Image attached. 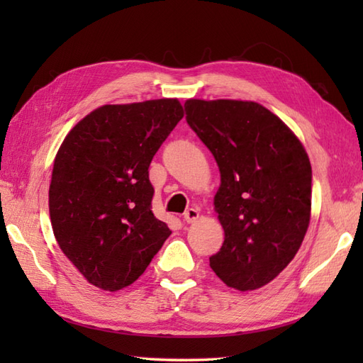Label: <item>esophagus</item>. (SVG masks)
Listing matches in <instances>:
<instances>
[{
    "instance_id": "1",
    "label": "esophagus",
    "mask_w": 363,
    "mask_h": 363,
    "mask_svg": "<svg viewBox=\"0 0 363 363\" xmlns=\"http://www.w3.org/2000/svg\"><path fill=\"white\" fill-rule=\"evenodd\" d=\"M198 218H199V212H198V209H194V207L184 213V220H186L187 223H195Z\"/></svg>"
}]
</instances>
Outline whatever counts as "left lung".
<instances>
[{
  "mask_svg": "<svg viewBox=\"0 0 363 363\" xmlns=\"http://www.w3.org/2000/svg\"><path fill=\"white\" fill-rule=\"evenodd\" d=\"M184 107L221 176L213 206L225 242L211 268L235 290L264 287L296 256L309 228V156L279 117L254 101L187 99Z\"/></svg>",
  "mask_w": 363,
  "mask_h": 363,
  "instance_id": "left-lung-1",
  "label": "left lung"
}]
</instances>
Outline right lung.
I'll use <instances>...</instances> for the list:
<instances>
[{
  "instance_id": "add662e5",
  "label": "right lung",
  "mask_w": 363,
  "mask_h": 363,
  "mask_svg": "<svg viewBox=\"0 0 363 363\" xmlns=\"http://www.w3.org/2000/svg\"><path fill=\"white\" fill-rule=\"evenodd\" d=\"M182 117L176 98L106 104L60 145L50 184L52 233L95 287L117 291L137 281L172 234L151 211L148 168Z\"/></svg>"
}]
</instances>
